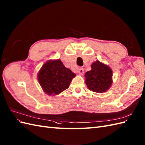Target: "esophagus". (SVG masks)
Returning <instances> with one entry per match:
<instances>
[{
	"mask_svg": "<svg viewBox=\"0 0 145 145\" xmlns=\"http://www.w3.org/2000/svg\"><path fill=\"white\" fill-rule=\"evenodd\" d=\"M84 70L83 68H80L79 70H78V73H79V74H80V75H82V74H84Z\"/></svg>",
	"mask_w": 145,
	"mask_h": 145,
	"instance_id": "34e87169",
	"label": "esophagus"
}]
</instances>
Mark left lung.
<instances>
[{
	"label": "left lung",
	"mask_w": 145,
	"mask_h": 145,
	"mask_svg": "<svg viewBox=\"0 0 145 145\" xmlns=\"http://www.w3.org/2000/svg\"><path fill=\"white\" fill-rule=\"evenodd\" d=\"M91 69L85 74V84L93 92L103 93L112 84V71L107 65L96 60L92 63Z\"/></svg>",
	"instance_id": "obj_1"
}]
</instances>
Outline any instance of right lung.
Returning a JSON list of instances; mask_svg holds the SVG:
<instances>
[{"label": "right lung", "instance_id": "1", "mask_svg": "<svg viewBox=\"0 0 145 145\" xmlns=\"http://www.w3.org/2000/svg\"><path fill=\"white\" fill-rule=\"evenodd\" d=\"M37 76L43 91L51 96L58 95L68 88L76 74L66 68L61 60L58 59L46 62Z\"/></svg>", "mask_w": 145, "mask_h": 145}]
</instances>
